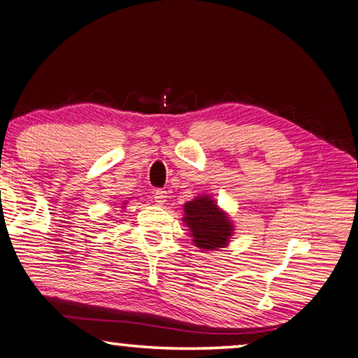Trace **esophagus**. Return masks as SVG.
<instances>
[{"instance_id":"34e87169","label":"esophagus","mask_w":358,"mask_h":358,"mask_svg":"<svg viewBox=\"0 0 358 358\" xmlns=\"http://www.w3.org/2000/svg\"><path fill=\"white\" fill-rule=\"evenodd\" d=\"M167 198H169L167 191H164V189H155L154 191V199L159 206H164L165 201H167Z\"/></svg>"}]
</instances>
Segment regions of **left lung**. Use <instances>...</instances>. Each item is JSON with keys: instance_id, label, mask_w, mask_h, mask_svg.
I'll return each instance as SVG.
<instances>
[{"instance_id": "8db88e82", "label": "left lung", "mask_w": 358, "mask_h": 358, "mask_svg": "<svg viewBox=\"0 0 358 358\" xmlns=\"http://www.w3.org/2000/svg\"><path fill=\"white\" fill-rule=\"evenodd\" d=\"M183 208V222L191 231L194 246L199 250L213 251L229 245L234 234V224L227 213H224L210 196H196L193 201L185 203Z\"/></svg>"}]
</instances>
